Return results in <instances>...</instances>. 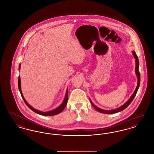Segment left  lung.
Returning a JSON list of instances; mask_svg holds the SVG:
<instances>
[{
  "instance_id": "left-lung-1",
  "label": "left lung",
  "mask_w": 154,
  "mask_h": 154,
  "mask_svg": "<svg viewBox=\"0 0 154 154\" xmlns=\"http://www.w3.org/2000/svg\"><path fill=\"white\" fill-rule=\"evenodd\" d=\"M132 53H133V56H134V58L136 59V75H137V79H138V80H137V81H137V87L136 88V89H135L134 93L133 94L132 96L130 97V99L128 100V102L125 103L124 105H122V106H121L120 107L118 108L117 109L109 110H109H103V109L98 108L97 107H96L95 105H94V104L92 103V102L90 100L92 106L96 110H97V111H98L99 112H102V113H104V114H114V113H117V112H119V111H122V110L125 109L131 104V103L132 102V100H133V99L134 98L135 96H136L137 92L139 87L140 83V74L139 70V59H138V57H137V55H136V54L135 52L133 51L132 52Z\"/></svg>"
}]
</instances>
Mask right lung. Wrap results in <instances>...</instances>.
Masks as SVG:
<instances>
[{"label": "right lung", "mask_w": 154, "mask_h": 154, "mask_svg": "<svg viewBox=\"0 0 154 154\" xmlns=\"http://www.w3.org/2000/svg\"><path fill=\"white\" fill-rule=\"evenodd\" d=\"M20 66H21V65H20V66H19V70H20ZM18 89H19V91H20V94H21V96H22V99H23L24 102L25 103V104H26V106L29 108L30 109H31L33 111L35 112L37 114H40V115L44 116H54V115H56V114H58L59 113H60L61 111H62L63 110V109H64L65 108V107H66L67 103V100H68V91H67H67H66V95H65V99H64L63 103L59 106L58 108L55 109V110L50 111L42 112V111L37 110L36 109L33 108V107H32V106H30L29 104L27 103V102L25 100L24 97L23 96L22 91H21V80H20V75H19V77H18Z\"/></svg>", "instance_id": "add662e5"}]
</instances>
